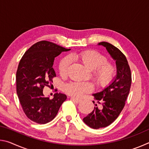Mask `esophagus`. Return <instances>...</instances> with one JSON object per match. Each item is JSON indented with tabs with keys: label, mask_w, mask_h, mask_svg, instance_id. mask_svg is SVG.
I'll list each match as a JSON object with an SVG mask.
<instances>
[{
	"label": "esophagus",
	"mask_w": 149,
	"mask_h": 149,
	"mask_svg": "<svg viewBox=\"0 0 149 149\" xmlns=\"http://www.w3.org/2000/svg\"><path fill=\"white\" fill-rule=\"evenodd\" d=\"M71 99H72V100H74V101L75 102H76V103H79L81 101V99H75V98H74V97H72Z\"/></svg>",
	"instance_id": "obj_1"
}]
</instances>
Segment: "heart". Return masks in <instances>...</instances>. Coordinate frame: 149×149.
Instances as JSON below:
<instances>
[{
	"instance_id": "b5f03b06",
	"label": "heart",
	"mask_w": 149,
	"mask_h": 149,
	"mask_svg": "<svg viewBox=\"0 0 149 149\" xmlns=\"http://www.w3.org/2000/svg\"><path fill=\"white\" fill-rule=\"evenodd\" d=\"M72 60H76L92 71V77L96 84L101 87L110 84L116 74V67L112 63L107 61V58L95 50L85 51L72 54ZM69 57L61 60L58 65L59 74L62 77L67 75L71 63ZM68 94L75 97H80L84 93L90 92L92 86L88 83L70 82L64 87Z\"/></svg>"
}]
</instances>
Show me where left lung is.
Returning <instances> with one entry per match:
<instances>
[{"mask_svg": "<svg viewBox=\"0 0 149 149\" xmlns=\"http://www.w3.org/2000/svg\"><path fill=\"white\" fill-rule=\"evenodd\" d=\"M98 45L105 47L116 62V75L104 89L93 94L99 107L95 104L94 110L83 119L85 124L95 130L107 127L118 117L124 107L132 84L130 68L124 54L107 42H99Z\"/></svg>", "mask_w": 149, "mask_h": 149, "instance_id": "1", "label": "left lung"}]
</instances>
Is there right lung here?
<instances>
[{
    "label": "right lung",
    "mask_w": 149,
    "mask_h": 149,
    "mask_svg": "<svg viewBox=\"0 0 149 149\" xmlns=\"http://www.w3.org/2000/svg\"><path fill=\"white\" fill-rule=\"evenodd\" d=\"M70 50L42 41L32 45L20 60L16 72L17 95L24 113L33 122L40 124L50 122L66 100V95L58 93L50 99L45 97L42 90L56 76L52 67L55 58Z\"/></svg>",
    "instance_id": "right-lung-1"
}]
</instances>
